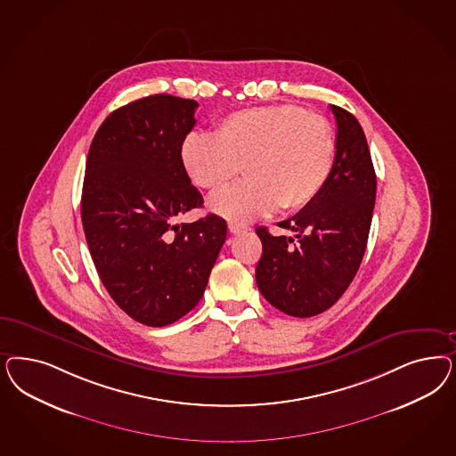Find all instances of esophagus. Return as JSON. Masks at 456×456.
I'll return each mask as SVG.
<instances>
[{
	"label": "esophagus",
	"mask_w": 456,
	"mask_h": 456,
	"mask_svg": "<svg viewBox=\"0 0 456 456\" xmlns=\"http://www.w3.org/2000/svg\"><path fill=\"white\" fill-rule=\"evenodd\" d=\"M228 230H230L233 235H241V233H247V232L250 230V226H248V224H243V223L232 221V223H228Z\"/></svg>",
	"instance_id": "1"
}]
</instances>
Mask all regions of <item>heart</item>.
I'll return each instance as SVG.
<instances>
[{
	"label": "heart",
	"instance_id": "obj_1",
	"mask_svg": "<svg viewBox=\"0 0 456 456\" xmlns=\"http://www.w3.org/2000/svg\"><path fill=\"white\" fill-rule=\"evenodd\" d=\"M181 162L192 183L224 188L241 167L248 175L209 200L224 218L247 221L275 211H298L322 192L336 156L330 124L292 103L250 107L220 118L213 135L190 133Z\"/></svg>",
	"mask_w": 456,
	"mask_h": 456
}]
</instances>
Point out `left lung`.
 <instances>
[{
	"instance_id": "obj_1",
	"label": "left lung",
	"mask_w": 456,
	"mask_h": 456,
	"mask_svg": "<svg viewBox=\"0 0 456 456\" xmlns=\"http://www.w3.org/2000/svg\"><path fill=\"white\" fill-rule=\"evenodd\" d=\"M338 122L336 158L322 192L280 228L292 236H273L256 228L264 253L255 279L265 298L292 317H314L330 309L351 285L362 262L372 209L376 173L359 120L330 105Z\"/></svg>"
}]
</instances>
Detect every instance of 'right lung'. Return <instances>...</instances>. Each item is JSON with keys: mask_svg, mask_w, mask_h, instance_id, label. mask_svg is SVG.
<instances>
[{"mask_svg": "<svg viewBox=\"0 0 456 456\" xmlns=\"http://www.w3.org/2000/svg\"><path fill=\"white\" fill-rule=\"evenodd\" d=\"M196 101L167 94L127 103L105 118L88 149L82 224L103 287L149 327L198 305L226 240V221L176 218L203 206L181 162Z\"/></svg>", "mask_w": 456, "mask_h": 456, "instance_id": "add662e5", "label": "right lung"}]
</instances>
